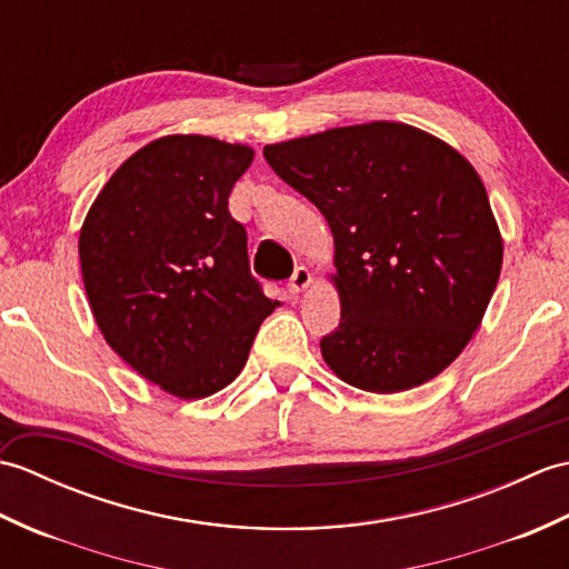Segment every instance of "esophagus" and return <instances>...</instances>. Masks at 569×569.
Returning <instances> with one entry per match:
<instances>
[{
  "label": "esophagus",
  "instance_id": "34e87169",
  "mask_svg": "<svg viewBox=\"0 0 569 569\" xmlns=\"http://www.w3.org/2000/svg\"><path fill=\"white\" fill-rule=\"evenodd\" d=\"M310 283H312V273L306 269V266H298L291 276V281H288V288H291V293H303Z\"/></svg>",
  "mask_w": 569,
  "mask_h": 569
}]
</instances>
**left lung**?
Segmentation results:
<instances>
[{"label": "left lung", "instance_id": "1", "mask_svg": "<svg viewBox=\"0 0 569 569\" xmlns=\"http://www.w3.org/2000/svg\"><path fill=\"white\" fill-rule=\"evenodd\" d=\"M263 159L332 229L342 316L320 349L337 377L398 393L450 367L485 318L503 261L475 166L398 122L269 143Z\"/></svg>", "mask_w": 569, "mask_h": 569}]
</instances>
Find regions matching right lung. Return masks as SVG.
Listing matches in <instances>:
<instances>
[{"instance_id": "1", "label": "right lung", "mask_w": 569, "mask_h": 569, "mask_svg": "<svg viewBox=\"0 0 569 569\" xmlns=\"http://www.w3.org/2000/svg\"><path fill=\"white\" fill-rule=\"evenodd\" d=\"M251 161L244 143L161 137L117 168L80 229L84 293L107 345L186 401L237 379L278 306L227 208Z\"/></svg>"}]
</instances>
